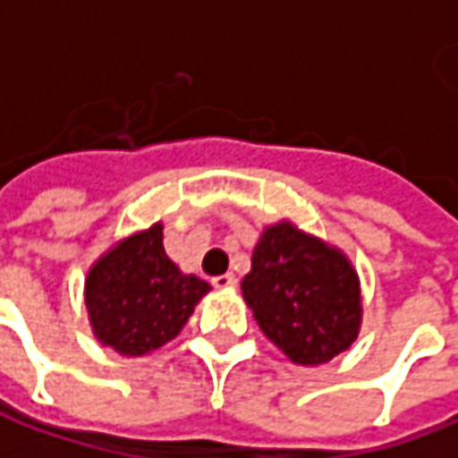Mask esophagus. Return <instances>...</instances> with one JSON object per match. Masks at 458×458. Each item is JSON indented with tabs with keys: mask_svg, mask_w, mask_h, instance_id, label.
Returning a JSON list of instances; mask_svg holds the SVG:
<instances>
[{
	"mask_svg": "<svg viewBox=\"0 0 458 458\" xmlns=\"http://www.w3.org/2000/svg\"><path fill=\"white\" fill-rule=\"evenodd\" d=\"M235 284H238V280H235V275L233 273L213 277V287H218V290H230V287H235Z\"/></svg>",
	"mask_w": 458,
	"mask_h": 458,
	"instance_id": "1",
	"label": "esophagus"
}]
</instances>
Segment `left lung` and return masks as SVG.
Returning <instances> with one entry per match:
<instances>
[{
  "label": "left lung",
  "mask_w": 458,
  "mask_h": 458,
  "mask_svg": "<svg viewBox=\"0 0 458 458\" xmlns=\"http://www.w3.org/2000/svg\"><path fill=\"white\" fill-rule=\"evenodd\" d=\"M242 297L265 337L297 364L329 362L357 340V273L342 252L290 223L262 233Z\"/></svg>",
  "instance_id": "left-lung-1"
}]
</instances>
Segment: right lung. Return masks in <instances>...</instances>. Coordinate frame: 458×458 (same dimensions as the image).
Segmentation results:
<instances>
[{
    "label": "right lung",
    "mask_w": 458,
    "mask_h": 458,
    "mask_svg": "<svg viewBox=\"0 0 458 458\" xmlns=\"http://www.w3.org/2000/svg\"><path fill=\"white\" fill-rule=\"evenodd\" d=\"M208 290L206 280L183 275L165 255L158 223L96 262L86 277V307L98 340L140 357L174 340Z\"/></svg>",
    "instance_id": "obj_1"
}]
</instances>
